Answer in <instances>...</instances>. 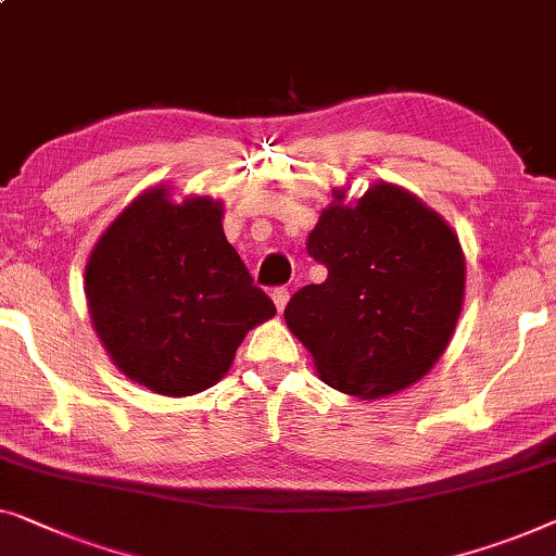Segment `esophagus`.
Returning a JSON list of instances; mask_svg holds the SVG:
<instances>
[{"instance_id":"34e87169","label":"esophagus","mask_w":556,"mask_h":556,"mask_svg":"<svg viewBox=\"0 0 556 556\" xmlns=\"http://www.w3.org/2000/svg\"><path fill=\"white\" fill-rule=\"evenodd\" d=\"M270 298H273V303H276V308H278V313L286 308V303H288V288H276V291L270 293Z\"/></svg>"}]
</instances>
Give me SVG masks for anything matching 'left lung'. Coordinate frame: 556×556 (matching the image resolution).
Here are the masks:
<instances>
[{"label":"left lung","instance_id":"obj_1","mask_svg":"<svg viewBox=\"0 0 556 556\" xmlns=\"http://www.w3.org/2000/svg\"><path fill=\"white\" fill-rule=\"evenodd\" d=\"M305 248L328 276L301 288L283 316L318 376L371 401L429 374L464 303L466 263L446 220L391 182L356 203L333 190Z\"/></svg>","mask_w":556,"mask_h":556}]
</instances>
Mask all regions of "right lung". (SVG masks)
I'll return each mask as SVG.
<instances>
[{"instance_id": "add662e5", "label": "right lung", "mask_w": 556, "mask_h": 556, "mask_svg": "<svg viewBox=\"0 0 556 556\" xmlns=\"http://www.w3.org/2000/svg\"><path fill=\"white\" fill-rule=\"evenodd\" d=\"M211 198L173 203L144 190L117 215L85 268L92 326L112 364L163 396H190L228 374L245 333L276 316L223 232Z\"/></svg>"}]
</instances>
